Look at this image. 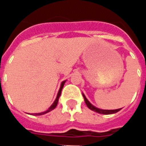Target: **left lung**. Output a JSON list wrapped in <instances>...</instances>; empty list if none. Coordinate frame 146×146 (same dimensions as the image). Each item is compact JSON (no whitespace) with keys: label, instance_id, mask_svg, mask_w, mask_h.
<instances>
[{"label":"left lung","instance_id":"obj_1","mask_svg":"<svg viewBox=\"0 0 146 146\" xmlns=\"http://www.w3.org/2000/svg\"><path fill=\"white\" fill-rule=\"evenodd\" d=\"M83 97H84V100H85V103L86 104V106L88 107L90 110H92L94 111H96V112H98L99 114H104V115H109V114H113V113H116V112H118L120 110V109H116V110H102V109H98V108H95V107H94L93 105L91 104V103L89 102L88 100H87V98H86V96L82 94Z\"/></svg>","mask_w":146,"mask_h":146}]
</instances>
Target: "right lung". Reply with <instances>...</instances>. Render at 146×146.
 <instances>
[{"mask_svg": "<svg viewBox=\"0 0 146 146\" xmlns=\"http://www.w3.org/2000/svg\"><path fill=\"white\" fill-rule=\"evenodd\" d=\"M64 82H65V81H64L63 82L61 83L60 88V90H59V92H58L57 97H56V98L55 102H54V103H52V106H51V107L49 108V109H48V110H47L46 111H43V112H41V113H35V114H34V115H43V114L48 113V112H49V111H52L53 109H55V108H56V107L57 106L58 99H59V97L60 96V94H61V90H62V88H63L64 84Z\"/></svg>", "mask_w": 146, "mask_h": 146, "instance_id": "obj_1", "label": "right lung"}]
</instances>
